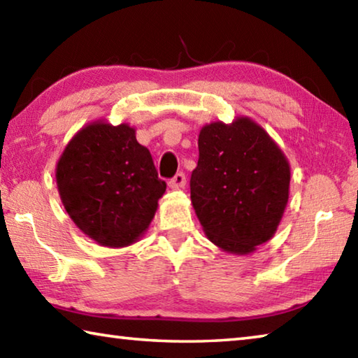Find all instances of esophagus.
I'll return each mask as SVG.
<instances>
[{"instance_id":"obj_1","label":"esophagus","mask_w":358,"mask_h":358,"mask_svg":"<svg viewBox=\"0 0 358 358\" xmlns=\"http://www.w3.org/2000/svg\"><path fill=\"white\" fill-rule=\"evenodd\" d=\"M185 185H186V177L183 172H178L173 178L169 180V186H171L172 189H181V187H185Z\"/></svg>"}]
</instances>
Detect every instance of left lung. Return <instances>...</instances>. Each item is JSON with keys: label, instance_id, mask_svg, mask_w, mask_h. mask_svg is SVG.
I'll return each instance as SVG.
<instances>
[{"label": "left lung", "instance_id": "obj_1", "mask_svg": "<svg viewBox=\"0 0 358 358\" xmlns=\"http://www.w3.org/2000/svg\"><path fill=\"white\" fill-rule=\"evenodd\" d=\"M289 183L286 156L251 118L201 129L191 202L205 235L221 250L243 256L273 237Z\"/></svg>", "mask_w": 358, "mask_h": 358}]
</instances>
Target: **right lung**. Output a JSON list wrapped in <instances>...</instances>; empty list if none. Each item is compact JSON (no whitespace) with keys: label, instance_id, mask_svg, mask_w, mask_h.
<instances>
[{"label":"right lung","instance_id":"add662e5","mask_svg":"<svg viewBox=\"0 0 358 358\" xmlns=\"http://www.w3.org/2000/svg\"><path fill=\"white\" fill-rule=\"evenodd\" d=\"M57 185L76 226L96 243L129 246L155 217L166 181L129 124H87L66 145Z\"/></svg>","mask_w":358,"mask_h":358}]
</instances>
